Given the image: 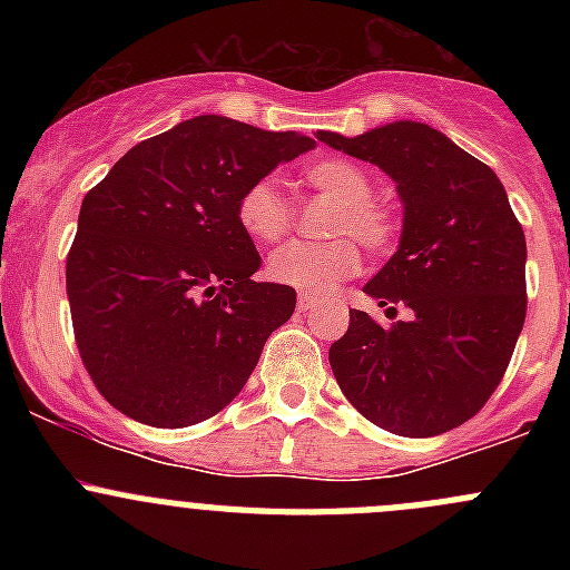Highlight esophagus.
<instances>
[{
	"mask_svg": "<svg viewBox=\"0 0 570 570\" xmlns=\"http://www.w3.org/2000/svg\"><path fill=\"white\" fill-rule=\"evenodd\" d=\"M317 297H312V295H301V301H297V308H301L303 314H308V312H314V308H317Z\"/></svg>",
	"mask_w": 570,
	"mask_h": 570,
	"instance_id": "obj_1",
	"label": "esophagus"
}]
</instances>
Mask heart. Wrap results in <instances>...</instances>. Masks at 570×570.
Returning <instances> with one entry per match:
<instances>
[{
	"mask_svg": "<svg viewBox=\"0 0 570 570\" xmlns=\"http://www.w3.org/2000/svg\"><path fill=\"white\" fill-rule=\"evenodd\" d=\"M308 187L336 200L338 209L327 223V243H289L267 258V275L275 284L297 289L301 295H325L344 278H353L361 264L358 239L366 250L383 253L396 237V217L386 204L372 198L375 181L355 163L342 157L322 159L303 170ZM295 212L278 184L262 178L253 181L237 204V223L258 245L278 243L292 228Z\"/></svg>",
	"mask_w": 570,
	"mask_h": 570,
	"instance_id": "1",
	"label": "heart"
}]
</instances>
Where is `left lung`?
Wrapping results in <instances>:
<instances>
[{"instance_id": "left-lung-1", "label": "left lung", "mask_w": 570, "mask_h": 570, "mask_svg": "<svg viewBox=\"0 0 570 570\" xmlns=\"http://www.w3.org/2000/svg\"><path fill=\"white\" fill-rule=\"evenodd\" d=\"M317 140L386 170L405 209L400 248L364 292L406 320L383 327L353 308L327 353L333 377L389 433H446L485 405L513 358L527 317L524 228L497 174L428 124Z\"/></svg>"}]
</instances>
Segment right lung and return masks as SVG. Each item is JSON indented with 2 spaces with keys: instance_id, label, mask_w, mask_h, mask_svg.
I'll use <instances>...</instances> for the list:
<instances>
[{
  "instance_id": "add662e5",
  "label": "right lung",
  "mask_w": 570,
  "mask_h": 570,
  "mask_svg": "<svg viewBox=\"0 0 570 570\" xmlns=\"http://www.w3.org/2000/svg\"><path fill=\"white\" fill-rule=\"evenodd\" d=\"M220 115L137 142L85 195L66 262L79 355L101 396L151 428H189L248 383L295 289L258 284L239 195L314 148Z\"/></svg>"
}]
</instances>
